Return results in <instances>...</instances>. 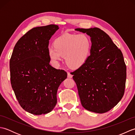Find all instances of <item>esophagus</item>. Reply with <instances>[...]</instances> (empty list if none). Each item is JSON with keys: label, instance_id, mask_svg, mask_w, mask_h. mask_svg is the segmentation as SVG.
<instances>
[{"label": "esophagus", "instance_id": "34e87169", "mask_svg": "<svg viewBox=\"0 0 135 135\" xmlns=\"http://www.w3.org/2000/svg\"><path fill=\"white\" fill-rule=\"evenodd\" d=\"M73 77V75L71 74H70V73H68V78H71Z\"/></svg>", "mask_w": 135, "mask_h": 135}]
</instances>
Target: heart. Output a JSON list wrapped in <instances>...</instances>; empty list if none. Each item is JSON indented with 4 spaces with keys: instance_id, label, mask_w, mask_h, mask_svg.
<instances>
[{
    "instance_id": "1",
    "label": "heart",
    "mask_w": 135,
    "mask_h": 135,
    "mask_svg": "<svg viewBox=\"0 0 135 135\" xmlns=\"http://www.w3.org/2000/svg\"><path fill=\"white\" fill-rule=\"evenodd\" d=\"M91 42L85 34L65 33L55 39L54 46L47 49L48 56L54 64L58 65L62 57L69 67L77 68L87 61L90 55Z\"/></svg>"
}]
</instances>
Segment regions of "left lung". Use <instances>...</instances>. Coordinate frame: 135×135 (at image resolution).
Segmentation results:
<instances>
[{"instance_id":"obj_1","label":"left lung","mask_w":135,"mask_h":135,"mask_svg":"<svg viewBox=\"0 0 135 135\" xmlns=\"http://www.w3.org/2000/svg\"><path fill=\"white\" fill-rule=\"evenodd\" d=\"M90 37V56L72 73L82 105L102 114L118 104L124 94L127 68L121 51L111 38L98 28H76Z\"/></svg>"}]
</instances>
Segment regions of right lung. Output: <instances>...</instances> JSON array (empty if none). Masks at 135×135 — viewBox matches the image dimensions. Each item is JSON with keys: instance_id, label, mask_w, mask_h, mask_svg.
Listing matches in <instances>:
<instances>
[{"instance_id": "right-lung-1", "label": "right lung", "mask_w": 135, "mask_h": 135, "mask_svg": "<svg viewBox=\"0 0 135 135\" xmlns=\"http://www.w3.org/2000/svg\"><path fill=\"white\" fill-rule=\"evenodd\" d=\"M57 25L33 28L17 42L10 60L11 84L19 104L34 115L50 113L67 74L49 64L47 49Z\"/></svg>"}]
</instances>
